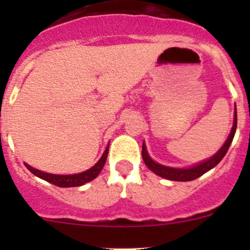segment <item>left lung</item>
<instances>
[{"label": "left lung", "mask_w": 250, "mask_h": 250, "mask_svg": "<svg viewBox=\"0 0 250 250\" xmlns=\"http://www.w3.org/2000/svg\"><path fill=\"white\" fill-rule=\"evenodd\" d=\"M237 128V112L234 111V121L232 129H231L230 135H229L228 140L225 141V144L223 145V147L213 156L209 160L204 161V162L200 163L197 166H193V167L186 168V169H180V168H170L166 167V166H161L158 163H156L155 161H152L150 158V156L147 155V151H146V146L143 144V150H141V156H143V160L145 162V165L147 166L148 169L152 170L153 173L157 174V175L162 176V178L168 179V180H174V181H191L195 180V179L200 178L201 175H203L204 173H207L208 170H210L211 168L215 167L219 162L224 158V156L228 152L229 147H230L231 143H232L234 133H236Z\"/></svg>", "instance_id": "obj_1"}]
</instances>
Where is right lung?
Masks as SVG:
<instances>
[{
    "mask_svg": "<svg viewBox=\"0 0 250 250\" xmlns=\"http://www.w3.org/2000/svg\"><path fill=\"white\" fill-rule=\"evenodd\" d=\"M107 153H109V146L106 147L105 152L103 153L102 158L98 161L97 165L93 166L90 169L85 170V172L80 174H72V175H55V174L44 173L41 172V170L35 169V168L26 165V163H25V166H26L27 169H29L32 174H35V175L39 176V178L48 181V183L53 184V185L59 186V188H74V186H81L85 183H89L93 179L97 178L98 174L102 172L103 167H104L105 162H106Z\"/></svg>",
    "mask_w": 250,
    "mask_h": 250,
    "instance_id": "right-lung-1",
    "label": "right lung"
}]
</instances>
